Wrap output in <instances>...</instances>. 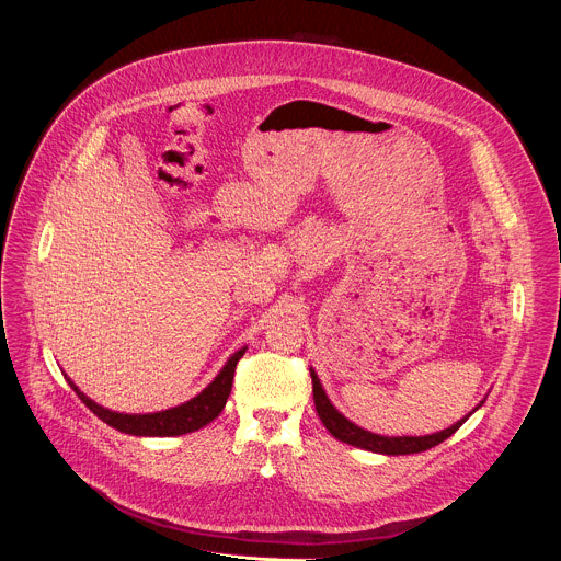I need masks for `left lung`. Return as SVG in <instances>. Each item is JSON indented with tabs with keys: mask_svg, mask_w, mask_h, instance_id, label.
<instances>
[{
	"mask_svg": "<svg viewBox=\"0 0 561 561\" xmlns=\"http://www.w3.org/2000/svg\"><path fill=\"white\" fill-rule=\"evenodd\" d=\"M310 377H312V399H314V409H317V415L319 420H322V424L329 428V433L344 442V444H351V446H357V448H364V450H373V453H381V455H411V453H424L437 444H442L444 439H448L468 417L470 413L459 420L457 424L439 431V433H433V435H422V437H386V435H375L370 431H364L359 428L357 424H353L351 420H346L333 404L331 399L327 394V390L322 388V383H319V377L317 373L310 368ZM484 404V402H482ZM479 404V407H482ZM477 407V409H479Z\"/></svg>",
	"mask_w": 561,
	"mask_h": 561,
	"instance_id": "obj_1",
	"label": "left lung"
}]
</instances>
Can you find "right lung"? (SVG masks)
<instances>
[{
  "mask_svg": "<svg viewBox=\"0 0 561 561\" xmlns=\"http://www.w3.org/2000/svg\"><path fill=\"white\" fill-rule=\"evenodd\" d=\"M247 353V346L232 353L226 362V366L219 370V375L193 399H188L186 404L169 409V411H159V413H146V415H126V413H115L108 411L100 404H95L91 397H87L82 390H79L68 377L70 388L77 392V397L108 426L117 428L119 433L126 435H137V437H175V435H186L193 431L204 428L210 424L226 407V399L232 388V377L237 362L242 359Z\"/></svg>",
  "mask_w": 561,
  "mask_h": 561,
  "instance_id": "right-lung-1",
  "label": "right lung"
}]
</instances>
